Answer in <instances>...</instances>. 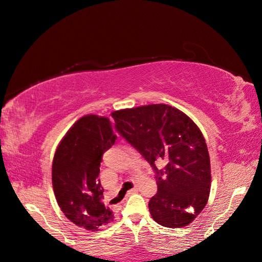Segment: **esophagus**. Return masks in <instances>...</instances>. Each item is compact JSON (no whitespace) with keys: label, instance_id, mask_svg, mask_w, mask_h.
<instances>
[{"label":"esophagus","instance_id":"34e87169","mask_svg":"<svg viewBox=\"0 0 262 262\" xmlns=\"http://www.w3.org/2000/svg\"><path fill=\"white\" fill-rule=\"evenodd\" d=\"M137 191V188L136 187H134L133 189H130L129 191H128V194H130V193H134V192H136Z\"/></svg>","mask_w":262,"mask_h":262}]
</instances>
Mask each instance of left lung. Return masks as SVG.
Instances as JSON below:
<instances>
[{"label": "left lung", "instance_id": "1", "mask_svg": "<svg viewBox=\"0 0 262 262\" xmlns=\"http://www.w3.org/2000/svg\"><path fill=\"white\" fill-rule=\"evenodd\" d=\"M118 134L142 154L155 172L158 192L148 203L152 219L165 227H183L207 204L210 161L205 138L182 111L148 104L115 111ZM163 160L159 170L155 163Z\"/></svg>", "mask_w": 262, "mask_h": 262}]
</instances>
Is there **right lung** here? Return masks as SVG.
<instances>
[{
	"mask_svg": "<svg viewBox=\"0 0 262 262\" xmlns=\"http://www.w3.org/2000/svg\"><path fill=\"white\" fill-rule=\"evenodd\" d=\"M116 138L108 118L89 115L71 127L55 153V197L65 216L89 231H97L114 221L113 211L103 203L99 173L103 153Z\"/></svg>",
	"mask_w": 262,
	"mask_h": 262,
	"instance_id": "add662e5",
	"label": "right lung"
}]
</instances>
